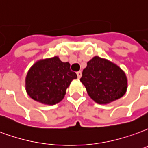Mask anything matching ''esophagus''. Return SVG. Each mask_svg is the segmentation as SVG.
I'll return each mask as SVG.
<instances>
[{
	"mask_svg": "<svg viewBox=\"0 0 148 148\" xmlns=\"http://www.w3.org/2000/svg\"><path fill=\"white\" fill-rule=\"evenodd\" d=\"M77 77H78V78H80V77H82V71H77Z\"/></svg>",
	"mask_w": 148,
	"mask_h": 148,
	"instance_id": "obj_1",
	"label": "esophagus"
}]
</instances>
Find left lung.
Here are the masks:
<instances>
[{
	"instance_id": "1",
	"label": "left lung",
	"mask_w": 148,
	"mask_h": 148,
	"mask_svg": "<svg viewBox=\"0 0 148 148\" xmlns=\"http://www.w3.org/2000/svg\"><path fill=\"white\" fill-rule=\"evenodd\" d=\"M80 81L85 86L88 96L99 104L121 98L127 89V78L123 71L99 56L87 63Z\"/></svg>"
}]
</instances>
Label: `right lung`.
Returning a JSON list of instances; mask_svg holds the SVG:
<instances>
[{
	"label": "right lung",
	"instance_id": "right-lung-1",
	"mask_svg": "<svg viewBox=\"0 0 148 148\" xmlns=\"http://www.w3.org/2000/svg\"><path fill=\"white\" fill-rule=\"evenodd\" d=\"M77 74L69 63L57 57L41 60L33 65L26 77V89L33 99L48 105L61 101L72 80Z\"/></svg>",
	"mask_w": 148,
	"mask_h": 148
}]
</instances>
